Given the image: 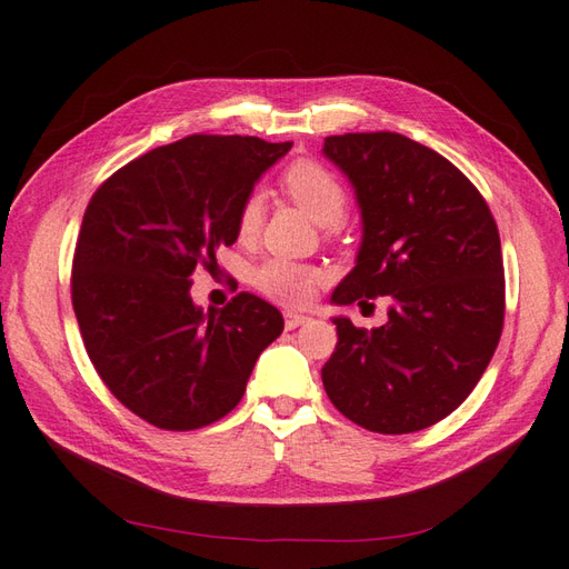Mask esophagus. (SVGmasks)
Instances as JSON below:
<instances>
[{
    "label": "esophagus",
    "mask_w": 569,
    "mask_h": 569,
    "mask_svg": "<svg viewBox=\"0 0 569 569\" xmlns=\"http://www.w3.org/2000/svg\"><path fill=\"white\" fill-rule=\"evenodd\" d=\"M283 322H286V329H298V327H302V325H308L310 317H308V315H300V312H293V310H288V312L283 315Z\"/></svg>",
    "instance_id": "1"
}]
</instances>
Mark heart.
I'll list each match as a JSON object with an SVG mask.
<instances>
[{"label": "heart", "instance_id": "b5f03b06", "mask_svg": "<svg viewBox=\"0 0 569 569\" xmlns=\"http://www.w3.org/2000/svg\"><path fill=\"white\" fill-rule=\"evenodd\" d=\"M281 189L320 224H337L347 213L349 196L332 171L312 160H298L281 174ZM263 218V196L249 193L237 210V237L240 242H252ZM325 281V271L312 263H298L281 257L261 261L254 269V286L283 306H306L315 296L317 286Z\"/></svg>", "mask_w": 569, "mask_h": 569}]
</instances>
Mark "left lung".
Returning a JSON list of instances; mask_svg holds the SVG:
<instances>
[{
    "instance_id": "left-lung-1",
    "label": "left lung",
    "mask_w": 569,
    "mask_h": 569,
    "mask_svg": "<svg viewBox=\"0 0 569 569\" xmlns=\"http://www.w3.org/2000/svg\"><path fill=\"white\" fill-rule=\"evenodd\" d=\"M322 152L349 177L363 222L356 267L332 302H392L376 329L335 317L327 398L368 431L427 429L468 398L499 345L497 222L463 171L400 133L329 136Z\"/></svg>"
}]
</instances>
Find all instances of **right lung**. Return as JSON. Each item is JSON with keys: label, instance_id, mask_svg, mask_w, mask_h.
Instances as JSON below:
<instances>
[{"label": "right lung", "instance_id": "add662e5", "mask_svg": "<svg viewBox=\"0 0 569 569\" xmlns=\"http://www.w3.org/2000/svg\"><path fill=\"white\" fill-rule=\"evenodd\" d=\"M293 142L189 136L106 179L84 210L72 308L113 398L157 429L213 425L242 400L259 353L283 332L267 300L237 293L203 312L191 273L237 240V210Z\"/></svg>", "mask_w": 569, "mask_h": 569}]
</instances>
